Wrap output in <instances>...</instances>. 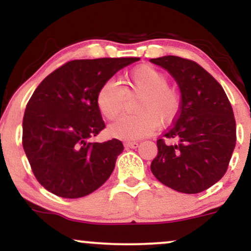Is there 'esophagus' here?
<instances>
[{"label":"esophagus","instance_id":"34e87169","mask_svg":"<svg viewBox=\"0 0 251 251\" xmlns=\"http://www.w3.org/2000/svg\"><path fill=\"white\" fill-rule=\"evenodd\" d=\"M125 146L129 149H137L138 146H139V144H138L137 142H127V143H125Z\"/></svg>","mask_w":251,"mask_h":251}]
</instances>
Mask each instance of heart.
<instances>
[{
    "label": "heart",
    "mask_w": 251,
    "mask_h": 251,
    "mask_svg": "<svg viewBox=\"0 0 251 251\" xmlns=\"http://www.w3.org/2000/svg\"><path fill=\"white\" fill-rule=\"evenodd\" d=\"M125 87L107 80L97 93V106L106 119L119 116L126 97H139L135 116H126L109 125L108 133L122 140H138L152 134L158 125L166 126L180 111L179 92L170 87L168 76L149 65L138 66L125 77Z\"/></svg>",
    "instance_id": "1"
}]
</instances>
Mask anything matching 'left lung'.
<instances>
[{
    "label": "left lung",
    "mask_w": 251,
    "mask_h": 251,
    "mask_svg": "<svg viewBox=\"0 0 251 251\" xmlns=\"http://www.w3.org/2000/svg\"><path fill=\"white\" fill-rule=\"evenodd\" d=\"M171 74L180 91V111L157 140L151 171L183 194L209 189L226 172L236 144L231 103L222 86L198 63L166 55L150 60Z\"/></svg>",
    "instance_id": "1"
}]
</instances>
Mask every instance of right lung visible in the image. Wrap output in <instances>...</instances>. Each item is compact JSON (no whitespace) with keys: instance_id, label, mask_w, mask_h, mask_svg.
I'll return each instance as SVG.
<instances>
[{"instance_id":"right-lung-1","label":"right lung","mask_w":251,"mask_h":251,"mask_svg":"<svg viewBox=\"0 0 251 251\" xmlns=\"http://www.w3.org/2000/svg\"><path fill=\"white\" fill-rule=\"evenodd\" d=\"M139 57L73 60L42 80L25 107L22 145L37 181L51 194L80 198L113 172L120 140L91 143L105 128L97 106L103 82Z\"/></svg>"}]
</instances>
